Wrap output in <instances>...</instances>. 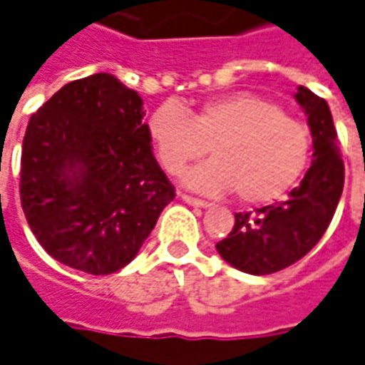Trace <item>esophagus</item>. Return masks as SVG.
Segmentation results:
<instances>
[{
  "label": "esophagus",
  "instance_id": "1",
  "mask_svg": "<svg viewBox=\"0 0 365 365\" xmlns=\"http://www.w3.org/2000/svg\"><path fill=\"white\" fill-rule=\"evenodd\" d=\"M182 200L185 203H190V205H197V207H210L212 203L205 202V200H200V197H193L190 193H182Z\"/></svg>",
  "mask_w": 365,
  "mask_h": 365
}]
</instances>
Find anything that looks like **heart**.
Here are the masks:
<instances>
[{
    "label": "heart",
    "instance_id": "heart-1",
    "mask_svg": "<svg viewBox=\"0 0 365 365\" xmlns=\"http://www.w3.org/2000/svg\"><path fill=\"white\" fill-rule=\"evenodd\" d=\"M145 130L158 162L173 175L210 148L214 160L190 170L183 182L210 195L234 190L242 203H269L286 195L306 173L312 155L306 123L250 91L207 99L190 111L168 101L151 111Z\"/></svg>",
    "mask_w": 365,
    "mask_h": 365
}]
</instances>
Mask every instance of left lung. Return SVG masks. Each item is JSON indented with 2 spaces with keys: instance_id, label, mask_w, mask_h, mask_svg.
Returning a JSON list of instances; mask_svg holds the SVG:
<instances>
[{
  "instance_id": "8db88e82",
  "label": "left lung",
  "mask_w": 365,
  "mask_h": 365,
  "mask_svg": "<svg viewBox=\"0 0 365 365\" xmlns=\"http://www.w3.org/2000/svg\"><path fill=\"white\" fill-rule=\"evenodd\" d=\"M296 101L304 108L314 140V162L286 202L235 214L232 232L215 247L230 266L266 276L296 264L318 244L336 214L344 190V162L328 101L304 86Z\"/></svg>"
}]
</instances>
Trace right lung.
Returning <instances> with one entry per match:
<instances>
[{
	"mask_svg": "<svg viewBox=\"0 0 365 365\" xmlns=\"http://www.w3.org/2000/svg\"><path fill=\"white\" fill-rule=\"evenodd\" d=\"M143 101L111 73L69 81L27 123L19 197L53 259L93 276L125 267L175 197Z\"/></svg>",
	"mask_w": 365,
	"mask_h": 365,
	"instance_id": "1",
	"label": "right lung"
}]
</instances>
